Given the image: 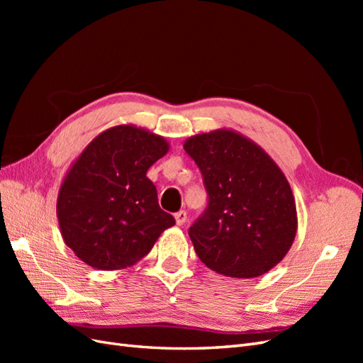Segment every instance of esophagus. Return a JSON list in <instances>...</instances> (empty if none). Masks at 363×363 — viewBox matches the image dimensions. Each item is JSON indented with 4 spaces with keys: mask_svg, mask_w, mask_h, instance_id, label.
Masks as SVG:
<instances>
[{
    "mask_svg": "<svg viewBox=\"0 0 363 363\" xmlns=\"http://www.w3.org/2000/svg\"><path fill=\"white\" fill-rule=\"evenodd\" d=\"M174 218H175V224L183 225L186 223V219H188V213H186L184 211H180L174 215Z\"/></svg>",
    "mask_w": 363,
    "mask_h": 363,
    "instance_id": "1",
    "label": "esophagus"
}]
</instances>
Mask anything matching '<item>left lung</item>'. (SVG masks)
I'll use <instances>...</instances> for the list:
<instances>
[{
	"mask_svg": "<svg viewBox=\"0 0 363 363\" xmlns=\"http://www.w3.org/2000/svg\"><path fill=\"white\" fill-rule=\"evenodd\" d=\"M203 174L208 204L189 228L207 268L235 279L267 274L288 255L298 227L288 179L268 152L232 128L183 144Z\"/></svg>",
	"mask_w": 363,
	"mask_h": 363,
	"instance_id": "left-lung-1",
	"label": "left lung"
}]
</instances>
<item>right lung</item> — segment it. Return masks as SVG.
Wrapping results in <instances>:
<instances>
[{"label":"right lung","instance_id":"right-lung-1","mask_svg":"<svg viewBox=\"0 0 363 363\" xmlns=\"http://www.w3.org/2000/svg\"><path fill=\"white\" fill-rule=\"evenodd\" d=\"M168 151L164 138L121 124L94 138L74 160L59 189L57 219L65 244L86 265L101 271L135 265L175 224L147 177Z\"/></svg>","mask_w":363,"mask_h":363}]
</instances>
